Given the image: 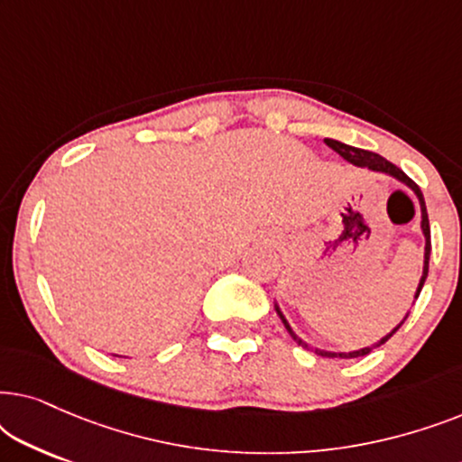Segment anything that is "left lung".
<instances>
[{"mask_svg": "<svg viewBox=\"0 0 462 462\" xmlns=\"http://www.w3.org/2000/svg\"><path fill=\"white\" fill-rule=\"evenodd\" d=\"M326 144H328V147H332L334 151H337V153H338L340 157H345L346 162L353 163V166H357V168H368L370 172L391 176V179H395L397 182H402V185H406V187L410 189V191H412V193L416 195V199H419V206H420V231H422V237H425V261H422V275H420V282H419V286H416V292H414V299H419L420 290H422V286H425V280H427V273H429V254H431V229H429V217H427L425 198H422L419 185H416V182H414L412 179H408V176L403 174L402 170L395 166V163H391V162L384 160L383 155L372 153V151H365V149L351 147V144H345V143H340V141H334V138H326ZM273 307H275L277 315H280L282 324L286 326V330H288L290 337H292L300 346H305V349L313 351L315 356H321V357H343V359L364 357V356H368V353H370L372 349H376V346H381V345L387 343V340H389L391 337H393V334H395L397 330H400L402 324H403V321H406L408 313H410V311H408L406 315H403V319L400 321V324H397L389 334H384V337H383L381 340H376V343H372V345H368V346H362V349H357V351L345 353V351H326V349H318V346H311L309 343H305V340H302L300 337H296V332L292 330V326L288 324L286 315L282 313V309H280V305H277V300H273Z\"/></svg>", "mask_w": 462, "mask_h": 462, "instance_id": "1", "label": "left lung"}]
</instances>
